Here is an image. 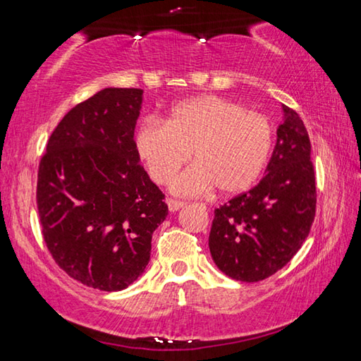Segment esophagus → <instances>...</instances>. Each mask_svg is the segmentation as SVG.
Segmentation results:
<instances>
[{"label": "esophagus", "instance_id": "1", "mask_svg": "<svg viewBox=\"0 0 361 361\" xmlns=\"http://www.w3.org/2000/svg\"><path fill=\"white\" fill-rule=\"evenodd\" d=\"M167 205H169V210L170 212H176L180 210L185 202H181V200H175V199H167Z\"/></svg>", "mask_w": 361, "mask_h": 361}]
</instances>
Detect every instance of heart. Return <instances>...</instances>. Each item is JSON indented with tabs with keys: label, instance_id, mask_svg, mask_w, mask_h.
Returning <instances> with one entry per match:
<instances>
[{
	"label": "heart",
	"instance_id": "b5f03b06",
	"mask_svg": "<svg viewBox=\"0 0 361 361\" xmlns=\"http://www.w3.org/2000/svg\"><path fill=\"white\" fill-rule=\"evenodd\" d=\"M272 142L267 116L216 95L176 103L166 121L145 119L135 133L138 156L157 185H167L192 152L195 166L173 181V191L186 195L247 191L264 170Z\"/></svg>",
	"mask_w": 361,
	"mask_h": 361
}]
</instances>
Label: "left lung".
Instances as JSON below:
<instances>
[{
    "instance_id": "8db88e82",
    "label": "left lung",
    "mask_w": 361,
    "mask_h": 361,
    "mask_svg": "<svg viewBox=\"0 0 361 361\" xmlns=\"http://www.w3.org/2000/svg\"><path fill=\"white\" fill-rule=\"evenodd\" d=\"M283 113L266 175L250 191L215 209L212 258L219 271L240 282H259L288 264L315 218L310 140L295 109L283 105Z\"/></svg>"
}]
</instances>
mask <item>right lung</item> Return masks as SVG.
<instances>
[{
    "instance_id": "obj_1",
    "label": "right lung",
    "mask_w": 361,
    "mask_h": 361,
    "mask_svg": "<svg viewBox=\"0 0 361 361\" xmlns=\"http://www.w3.org/2000/svg\"><path fill=\"white\" fill-rule=\"evenodd\" d=\"M142 89L108 87L78 103L47 140L36 185L42 239L78 282L119 291L149 262L164 194L140 166Z\"/></svg>"
}]
</instances>
